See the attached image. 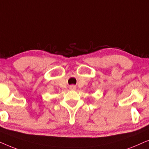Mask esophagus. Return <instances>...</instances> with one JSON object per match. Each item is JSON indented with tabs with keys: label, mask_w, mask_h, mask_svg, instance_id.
Masks as SVG:
<instances>
[{
	"label": "esophagus",
	"mask_w": 149,
	"mask_h": 149,
	"mask_svg": "<svg viewBox=\"0 0 149 149\" xmlns=\"http://www.w3.org/2000/svg\"><path fill=\"white\" fill-rule=\"evenodd\" d=\"M72 89H74V86H72Z\"/></svg>",
	"instance_id": "esophagus-1"
}]
</instances>
